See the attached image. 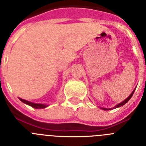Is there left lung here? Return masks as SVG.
Masks as SVG:
<instances>
[{
  "instance_id": "obj_1",
  "label": "left lung",
  "mask_w": 146,
  "mask_h": 146,
  "mask_svg": "<svg viewBox=\"0 0 146 146\" xmlns=\"http://www.w3.org/2000/svg\"><path fill=\"white\" fill-rule=\"evenodd\" d=\"M135 89H136V88H135V89H134V91H132V92H131V94H130L129 96V97H127V98H126V99H125L124 101H123V102H121V103H119V104H117L116 106L113 107V108H102V110H112V109H115V108H120V107L123 106V104H126V103L127 102H128L129 100L130 99H131V96H132V95H133L134 92H135Z\"/></svg>"
}]
</instances>
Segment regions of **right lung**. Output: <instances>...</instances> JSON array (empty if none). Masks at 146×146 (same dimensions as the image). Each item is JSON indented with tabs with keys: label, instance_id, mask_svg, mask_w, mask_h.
Returning a JSON list of instances; mask_svg holds the SVG:
<instances>
[{
	"label": "right lung",
	"instance_id": "right-lung-1",
	"mask_svg": "<svg viewBox=\"0 0 146 146\" xmlns=\"http://www.w3.org/2000/svg\"><path fill=\"white\" fill-rule=\"evenodd\" d=\"M21 102H23V103L28 104L29 106L32 107L33 108H36V109H44V108H47L48 107V104H36V103H33L31 102H28L27 100H25V99H23L21 98H19Z\"/></svg>",
	"mask_w": 146,
	"mask_h": 146
}]
</instances>
